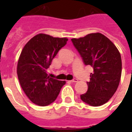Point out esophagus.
Wrapping results in <instances>:
<instances>
[{
  "label": "esophagus",
  "instance_id": "obj_1",
  "mask_svg": "<svg viewBox=\"0 0 132 132\" xmlns=\"http://www.w3.org/2000/svg\"><path fill=\"white\" fill-rule=\"evenodd\" d=\"M70 81H71V83H76V82H78V80L77 78H73V80H70Z\"/></svg>",
  "mask_w": 132,
  "mask_h": 132
}]
</instances>
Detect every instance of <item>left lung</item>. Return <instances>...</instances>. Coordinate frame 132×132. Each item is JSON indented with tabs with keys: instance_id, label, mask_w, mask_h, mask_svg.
<instances>
[{
	"instance_id": "obj_1",
	"label": "left lung",
	"mask_w": 132,
	"mask_h": 132,
	"mask_svg": "<svg viewBox=\"0 0 132 132\" xmlns=\"http://www.w3.org/2000/svg\"><path fill=\"white\" fill-rule=\"evenodd\" d=\"M85 65L93 68L88 88L80 95L83 102L94 107L105 104L119 86L122 75L121 55L116 46L101 33L71 39Z\"/></svg>"
}]
</instances>
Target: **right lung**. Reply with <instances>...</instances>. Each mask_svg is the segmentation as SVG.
I'll return each mask as SVG.
<instances>
[{
    "mask_svg": "<svg viewBox=\"0 0 132 132\" xmlns=\"http://www.w3.org/2000/svg\"><path fill=\"white\" fill-rule=\"evenodd\" d=\"M67 41L65 37L39 34L32 38L22 50L17 73L23 91L36 105L46 106L54 102L66 83L64 80L48 76L46 70Z\"/></svg>",
    "mask_w": 132,
    "mask_h": 132,
    "instance_id": "add662e5",
    "label": "right lung"
}]
</instances>
